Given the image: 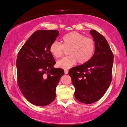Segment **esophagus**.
<instances>
[{
	"label": "esophagus",
	"mask_w": 127,
	"mask_h": 127,
	"mask_svg": "<svg viewBox=\"0 0 127 127\" xmlns=\"http://www.w3.org/2000/svg\"><path fill=\"white\" fill-rule=\"evenodd\" d=\"M64 72H65V74H68V70H64Z\"/></svg>",
	"instance_id": "esophagus-1"
}]
</instances>
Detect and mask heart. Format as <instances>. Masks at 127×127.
<instances>
[{
  "label": "heart",
  "mask_w": 127,
  "mask_h": 127,
  "mask_svg": "<svg viewBox=\"0 0 127 127\" xmlns=\"http://www.w3.org/2000/svg\"><path fill=\"white\" fill-rule=\"evenodd\" d=\"M63 44L54 41L50 44L49 50L56 58L62 57L65 49H69L70 56L62 58L57 62L60 68L67 69L77 61L79 64L88 62L93 57L95 50V42L93 39L85 37L77 32H71L62 38Z\"/></svg>",
  "instance_id": "heart-1"
}]
</instances>
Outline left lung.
I'll list each match as a JSON object with an SVG mask.
<instances>
[{
    "label": "left lung",
    "mask_w": 127,
    "mask_h": 127,
    "mask_svg": "<svg viewBox=\"0 0 127 127\" xmlns=\"http://www.w3.org/2000/svg\"><path fill=\"white\" fill-rule=\"evenodd\" d=\"M95 42V52L88 62L70 69L69 75L80 102L91 104L99 100L112 81L114 54L104 37L95 30L90 31Z\"/></svg>",
    "instance_id": "left-lung-1"
}]
</instances>
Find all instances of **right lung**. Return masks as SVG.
<instances>
[{"label": "right lung", "instance_id": "right-lung-1", "mask_svg": "<svg viewBox=\"0 0 127 127\" xmlns=\"http://www.w3.org/2000/svg\"><path fill=\"white\" fill-rule=\"evenodd\" d=\"M59 34L58 31L34 32L17 54V83L21 93L32 104L45 106L56 98V89L64 70L56 64L49 48Z\"/></svg>", "mask_w": 127, "mask_h": 127}]
</instances>
